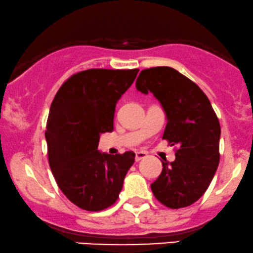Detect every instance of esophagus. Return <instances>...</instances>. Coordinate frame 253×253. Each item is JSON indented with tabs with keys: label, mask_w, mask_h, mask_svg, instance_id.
Segmentation results:
<instances>
[{
	"label": "esophagus",
	"mask_w": 253,
	"mask_h": 253,
	"mask_svg": "<svg viewBox=\"0 0 253 253\" xmlns=\"http://www.w3.org/2000/svg\"><path fill=\"white\" fill-rule=\"evenodd\" d=\"M145 158H147V153L146 152H136L135 153V161H140L142 159H145Z\"/></svg>",
	"instance_id": "obj_1"
}]
</instances>
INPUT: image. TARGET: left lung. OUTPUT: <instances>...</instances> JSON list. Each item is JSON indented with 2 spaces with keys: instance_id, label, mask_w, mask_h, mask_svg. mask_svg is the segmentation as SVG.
I'll list each match as a JSON object with an SVG mask.
<instances>
[{
  "instance_id": "8db88e82",
  "label": "left lung",
  "mask_w": 253,
  "mask_h": 253,
  "mask_svg": "<svg viewBox=\"0 0 253 253\" xmlns=\"http://www.w3.org/2000/svg\"><path fill=\"white\" fill-rule=\"evenodd\" d=\"M135 87L152 93L166 114L163 139L176 145L175 160L165 159L152 192L169 209L192 205L205 193L219 165L220 125L205 93L171 67L144 69Z\"/></svg>"
}]
</instances>
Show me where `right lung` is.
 Instances as JSON below:
<instances>
[{
  "instance_id": "right-lung-1",
  "label": "right lung",
  "mask_w": 253,
  "mask_h": 253,
  "mask_svg": "<svg viewBox=\"0 0 253 253\" xmlns=\"http://www.w3.org/2000/svg\"><path fill=\"white\" fill-rule=\"evenodd\" d=\"M139 69H88L74 74L51 102L45 140L57 186L73 204L101 211L117 202L134 164L124 154L97 150L100 135L113 130L115 106L132 86Z\"/></svg>"
}]
</instances>
